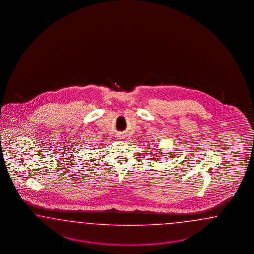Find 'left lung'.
I'll return each mask as SVG.
<instances>
[{
	"label": "left lung",
	"mask_w": 254,
	"mask_h": 254,
	"mask_svg": "<svg viewBox=\"0 0 254 254\" xmlns=\"http://www.w3.org/2000/svg\"><path fill=\"white\" fill-rule=\"evenodd\" d=\"M155 154V152H154V154Z\"/></svg>",
	"instance_id": "1"
}]
</instances>
